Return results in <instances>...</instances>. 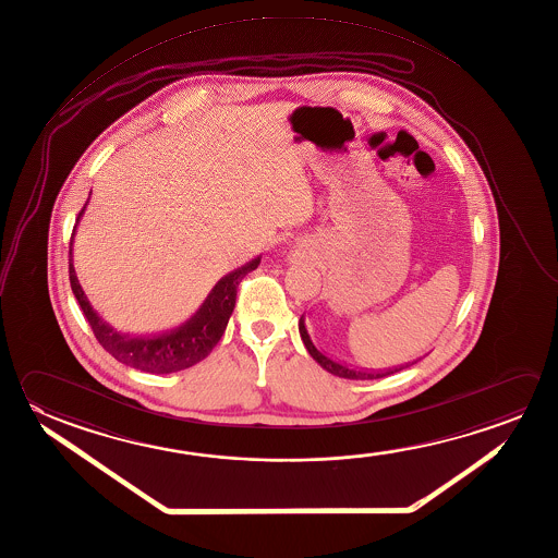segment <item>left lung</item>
<instances>
[{"label": "left lung", "mask_w": 558, "mask_h": 558, "mask_svg": "<svg viewBox=\"0 0 558 558\" xmlns=\"http://www.w3.org/2000/svg\"><path fill=\"white\" fill-rule=\"evenodd\" d=\"M299 332H301V338H303L308 354L313 355V360H316L318 364L323 365L326 372L338 375V377H345V379H364L365 381V379H379V377L396 374V372L405 367V365H399V367H389V369L375 372V369H360V367H352V365L338 362L335 357H330V355H326L325 352H320V350L313 344L311 336L306 332V326H304V316H301V320H299Z\"/></svg>", "instance_id": "8db88e82"}]
</instances>
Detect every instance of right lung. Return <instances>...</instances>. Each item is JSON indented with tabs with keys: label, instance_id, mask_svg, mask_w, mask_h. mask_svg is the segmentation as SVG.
Here are the masks:
<instances>
[{
	"label": "right lung",
	"instance_id": "obj_1",
	"mask_svg": "<svg viewBox=\"0 0 558 558\" xmlns=\"http://www.w3.org/2000/svg\"><path fill=\"white\" fill-rule=\"evenodd\" d=\"M84 208H86V204H84ZM84 208L78 213V218L84 213ZM78 218H76V222H78ZM69 257H71L69 259V279H71L72 293L81 304L82 313L86 316L96 340L118 362L135 367V369H142V372H149V374L181 372L191 365L198 364L201 360L210 354L214 345L220 342L230 315H232L238 284L242 283L245 275L257 269V265L262 262V257H255L250 264L242 265L232 274L222 277L210 294L206 296L203 306L184 325L177 326L162 335L130 336L113 330L106 320H101L98 313L88 303V299L76 279V274H74V267H72V235Z\"/></svg>",
	"mask_w": 558,
	"mask_h": 558
}]
</instances>
